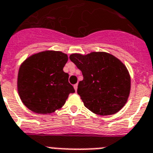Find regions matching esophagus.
<instances>
[{
  "instance_id": "esophagus-1",
  "label": "esophagus",
  "mask_w": 153,
  "mask_h": 153,
  "mask_svg": "<svg viewBox=\"0 0 153 153\" xmlns=\"http://www.w3.org/2000/svg\"><path fill=\"white\" fill-rule=\"evenodd\" d=\"M77 87H78V84H77V83H76V84H74V89H75L76 91H77Z\"/></svg>"
}]
</instances>
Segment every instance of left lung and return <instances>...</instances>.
<instances>
[{"label": "left lung", "mask_w": 153, "mask_h": 153, "mask_svg": "<svg viewBox=\"0 0 153 153\" xmlns=\"http://www.w3.org/2000/svg\"><path fill=\"white\" fill-rule=\"evenodd\" d=\"M70 59L83 74L77 94L86 108L99 115L114 114L123 108L130 93L131 79L118 59L104 52L86 56L75 53Z\"/></svg>", "instance_id": "1"}]
</instances>
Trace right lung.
<instances>
[{
  "label": "right lung",
  "mask_w": 153,
  "mask_h": 153,
  "mask_svg": "<svg viewBox=\"0 0 153 153\" xmlns=\"http://www.w3.org/2000/svg\"><path fill=\"white\" fill-rule=\"evenodd\" d=\"M67 55L45 51L32 55L22 64L18 76V91L28 109L49 114L60 108L70 94L75 92L69 74L62 70Z\"/></svg>",
  "instance_id": "obj_1"
}]
</instances>
